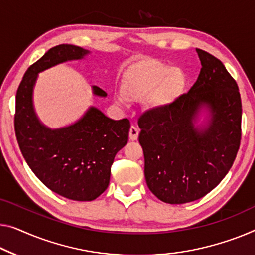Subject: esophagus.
Segmentation results:
<instances>
[{
	"label": "esophagus",
	"instance_id": "obj_1",
	"mask_svg": "<svg viewBox=\"0 0 255 255\" xmlns=\"http://www.w3.org/2000/svg\"><path fill=\"white\" fill-rule=\"evenodd\" d=\"M138 134H139V129L135 126H131L130 129H129V139L136 140L138 138Z\"/></svg>",
	"mask_w": 255,
	"mask_h": 255
}]
</instances>
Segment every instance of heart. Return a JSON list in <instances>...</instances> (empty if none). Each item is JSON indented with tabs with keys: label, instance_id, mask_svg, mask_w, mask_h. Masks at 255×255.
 <instances>
[{
	"label": "heart",
	"instance_id": "obj_1",
	"mask_svg": "<svg viewBox=\"0 0 255 255\" xmlns=\"http://www.w3.org/2000/svg\"><path fill=\"white\" fill-rule=\"evenodd\" d=\"M187 78L180 68H174L161 62L149 60L139 63L129 70L123 85V94H118V103L139 100L150 95V103L155 109L172 105L183 91Z\"/></svg>",
	"mask_w": 255,
	"mask_h": 255
}]
</instances>
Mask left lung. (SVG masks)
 Masks as SVG:
<instances>
[{
  "label": "left lung",
  "mask_w": 255,
  "mask_h": 255,
  "mask_svg": "<svg viewBox=\"0 0 255 255\" xmlns=\"http://www.w3.org/2000/svg\"><path fill=\"white\" fill-rule=\"evenodd\" d=\"M197 54L201 70L191 89L138 120L146 184L167 204L190 203L212 191L241 144L237 83L218 58L200 49Z\"/></svg>",
  "instance_id": "1"
}]
</instances>
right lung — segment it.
Here are the masks:
<instances>
[{"label": "right lung", "instance_id": "1", "mask_svg": "<svg viewBox=\"0 0 255 255\" xmlns=\"http://www.w3.org/2000/svg\"><path fill=\"white\" fill-rule=\"evenodd\" d=\"M90 51L72 44L51 48L28 67L16 96L14 130L20 151L36 177L67 199L90 201L110 183L116 154L128 142V119L113 120L90 106L75 123L62 128L42 124L34 109L33 94L39 73L58 64L83 59ZM93 94L106 97L93 86Z\"/></svg>", "mask_w": 255, "mask_h": 255}]
</instances>
